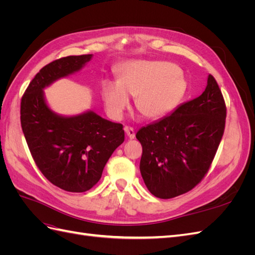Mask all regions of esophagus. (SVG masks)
<instances>
[{
    "label": "esophagus",
    "instance_id": "34e87169",
    "mask_svg": "<svg viewBox=\"0 0 255 255\" xmlns=\"http://www.w3.org/2000/svg\"><path fill=\"white\" fill-rule=\"evenodd\" d=\"M125 130H126V133H127V135H128V137L129 138V139H133V138L135 137V129L133 128L126 127Z\"/></svg>",
    "mask_w": 255,
    "mask_h": 255
}]
</instances>
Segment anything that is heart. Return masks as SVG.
I'll list each match as a JSON object with an SVG mask.
<instances>
[{"instance_id":"obj_1","label":"heart","mask_w":255,"mask_h":255,"mask_svg":"<svg viewBox=\"0 0 255 255\" xmlns=\"http://www.w3.org/2000/svg\"><path fill=\"white\" fill-rule=\"evenodd\" d=\"M185 82L175 65L166 61H130L119 71V81H105L102 95L105 109L113 118L120 119L136 97L135 105L144 118L158 119L180 103Z\"/></svg>"}]
</instances>
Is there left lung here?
Listing matches in <instances>:
<instances>
[{"label":"left lung","mask_w":255,"mask_h":255,"mask_svg":"<svg viewBox=\"0 0 255 255\" xmlns=\"http://www.w3.org/2000/svg\"><path fill=\"white\" fill-rule=\"evenodd\" d=\"M226 117L225 99L210 74L201 96L138 130L140 173L152 195L171 199L203 180L225 132Z\"/></svg>","instance_id":"1"}]
</instances>
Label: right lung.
I'll return each mask as SVG.
<instances>
[{
	"label": "right lung",
	"mask_w": 255,
	"mask_h": 255,
	"mask_svg": "<svg viewBox=\"0 0 255 255\" xmlns=\"http://www.w3.org/2000/svg\"><path fill=\"white\" fill-rule=\"evenodd\" d=\"M91 56L53 60L35 75L21 99V127L35 164L53 185L70 192L94 187L113 152L125 141L120 123L94 112L61 117L44 101V87L79 71Z\"/></svg>",
	"instance_id": "right-lung-1"
}]
</instances>
